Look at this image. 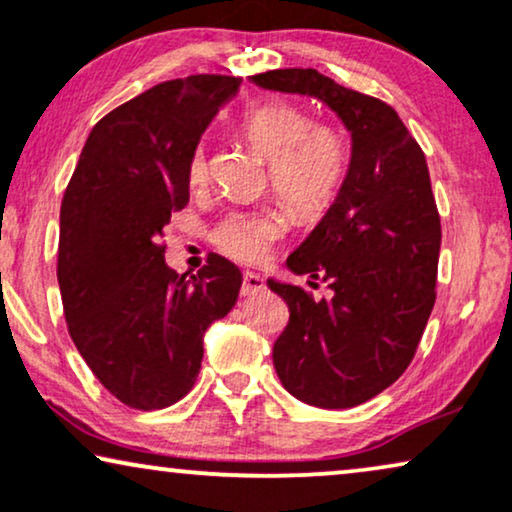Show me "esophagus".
Returning a JSON list of instances; mask_svg holds the SVG:
<instances>
[{
  "label": "esophagus",
  "mask_w": 512,
  "mask_h": 512,
  "mask_svg": "<svg viewBox=\"0 0 512 512\" xmlns=\"http://www.w3.org/2000/svg\"><path fill=\"white\" fill-rule=\"evenodd\" d=\"M263 289H265V282L258 272H244L242 296H254V293H261Z\"/></svg>",
  "instance_id": "obj_1"
}]
</instances>
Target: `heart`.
I'll use <instances>...</instances> for the list:
<instances>
[{
	"label": "heart",
	"instance_id": "obj_1",
	"mask_svg": "<svg viewBox=\"0 0 512 512\" xmlns=\"http://www.w3.org/2000/svg\"><path fill=\"white\" fill-rule=\"evenodd\" d=\"M310 118L293 104L268 102L247 111L240 123L244 139L270 160L275 191L303 219L324 214L338 195L347 174V146L331 128H310ZM186 179L200 188L209 179L205 146H195L188 158ZM284 216L272 209H235L212 230L214 247L242 263L265 258L284 233Z\"/></svg>",
	"mask_w": 512,
	"mask_h": 512
}]
</instances>
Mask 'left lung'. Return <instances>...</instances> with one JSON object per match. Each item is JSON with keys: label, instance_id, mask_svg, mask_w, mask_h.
<instances>
[{"label": "left lung", "instance_id": "obj_1", "mask_svg": "<svg viewBox=\"0 0 512 512\" xmlns=\"http://www.w3.org/2000/svg\"><path fill=\"white\" fill-rule=\"evenodd\" d=\"M263 90L324 102L352 137L347 174L333 205L286 258L291 272L324 279L314 300L268 279L289 305L272 347L284 389L314 408L370 401L410 366L436 303L440 216L429 167L389 104L349 90L317 69L251 76Z\"/></svg>", "mask_w": 512, "mask_h": 512}]
</instances>
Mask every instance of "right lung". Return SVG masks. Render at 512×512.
Here are the masks:
<instances>
[{
	"label": "right lung",
	"mask_w": 512,
	"mask_h": 512,
	"mask_svg": "<svg viewBox=\"0 0 512 512\" xmlns=\"http://www.w3.org/2000/svg\"><path fill=\"white\" fill-rule=\"evenodd\" d=\"M240 93L235 76L165 81L90 130L60 207L58 284L76 349L118 401L160 410L184 398L202 340L233 310L242 272L219 254L198 275L167 268L163 228L188 202L202 132Z\"/></svg>",
	"instance_id": "add662e5"
}]
</instances>
